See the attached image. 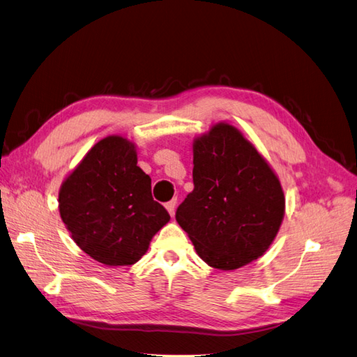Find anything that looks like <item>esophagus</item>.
<instances>
[{
  "instance_id": "obj_1",
  "label": "esophagus",
  "mask_w": 357,
  "mask_h": 357,
  "mask_svg": "<svg viewBox=\"0 0 357 357\" xmlns=\"http://www.w3.org/2000/svg\"><path fill=\"white\" fill-rule=\"evenodd\" d=\"M176 204H177V198L168 201L167 204H165V207H167V210L169 211L171 216H174V213H176Z\"/></svg>"
}]
</instances>
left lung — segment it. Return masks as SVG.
I'll use <instances>...</instances> for the list:
<instances>
[{
  "label": "left lung",
  "instance_id": "1",
  "mask_svg": "<svg viewBox=\"0 0 357 357\" xmlns=\"http://www.w3.org/2000/svg\"><path fill=\"white\" fill-rule=\"evenodd\" d=\"M194 190L176 211L197 254L220 271L261 257L284 219L278 177L236 128L219 123L194 142Z\"/></svg>",
  "mask_w": 357,
  "mask_h": 357
}]
</instances>
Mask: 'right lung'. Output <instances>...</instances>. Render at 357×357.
Segmentation results:
<instances>
[{"label": "right lung", "instance_id": "1", "mask_svg": "<svg viewBox=\"0 0 357 357\" xmlns=\"http://www.w3.org/2000/svg\"><path fill=\"white\" fill-rule=\"evenodd\" d=\"M137 162L130 141L103 138L60 189L63 222L75 243L102 264L137 263L169 220L167 208L151 197V178Z\"/></svg>", "mask_w": 357, "mask_h": 357}]
</instances>
